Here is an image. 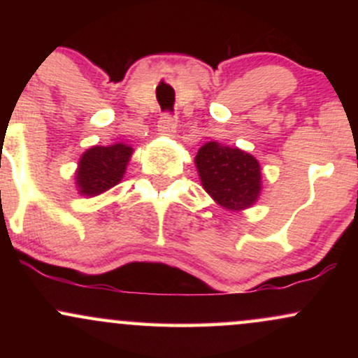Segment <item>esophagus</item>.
<instances>
[{"mask_svg":"<svg viewBox=\"0 0 358 358\" xmlns=\"http://www.w3.org/2000/svg\"><path fill=\"white\" fill-rule=\"evenodd\" d=\"M158 131L165 136H173L176 133V119L171 114H163L162 119H159Z\"/></svg>","mask_w":358,"mask_h":358,"instance_id":"1","label":"esophagus"}]
</instances>
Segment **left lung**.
I'll use <instances>...</instances> for the list:
<instances>
[{
	"label": "left lung",
	"instance_id": "1",
	"mask_svg": "<svg viewBox=\"0 0 358 358\" xmlns=\"http://www.w3.org/2000/svg\"><path fill=\"white\" fill-rule=\"evenodd\" d=\"M195 165L205 192L220 207L241 212L257 202L262 176L259 162L252 155L210 141L199 150Z\"/></svg>",
	"mask_w": 358,
	"mask_h": 358
}]
</instances>
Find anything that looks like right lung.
Returning <instances> with one entry per match:
<instances>
[{
  "label": "right lung",
  "instance_id": "1",
  "mask_svg": "<svg viewBox=\"0 0 358 358\" xmlns=\"http://www.w3.org/2000/svg\"><path fill=\"white\" fill-rule=\"evenodd\" d=\"M131 155L133 148L124 143L89 148L80 156L76 171V185L80 195H101L121 182Z\"/></svg>",
  "mask_w": 358,
  "mask_h": 358
}]
</instances>
